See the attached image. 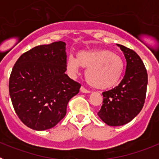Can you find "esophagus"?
<instances>
[{"mask_svg": "<svg viewBox=\"0 0 159 159\" xmlns=\"http://www.w3.org/2000/svg\"><path fill=\"white\" fill-rule=\"evenodd\" d=\"M80 92H82V93H85V94L91 93V92H90L89 90H87V89H85V88H84V87H81V88H80Z\"/></svg>", "mask_w": 159, "mask_h": 159, "instance_id": "esophagus-1", "label": "esophagus"}]
</instances>
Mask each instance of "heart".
Returning a JSON list of instances; mask_svg holds the SVG:
<instances>
[{
  "label": "heart",
  "mask_w": 159,
  "mask_h": 159,
  "mask_svg": "<svg viewBox=\"0 0 159 159\" xmlns=\"http://www.w3.org/2000/svg\"><path fill=\"white\" fill-rule=\"evenodd\" d=\"M66 66L71 75L77 74L80 67L86 68L85 77L90 86L102 90L116 86L124 70L123 59L107 49L80 52L76 59L67 57Z\"/></svg>",
  "instance_id": "b5f03b06"
}]
</instances>
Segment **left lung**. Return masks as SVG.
Here are the masks:
<instances>
[{
	"instance_id": "obj_1",
	"label": "left lung",
	"mask_w": 159,
	"mask_h": 159,
	"mask_svg": "<svg viewBox=\"0 0 159 159\" xmlns=\"http://www.w3.org/2000/svg\"><path fill=\"white\" fill-rule=\"evenodd\" d=\"M127 61L125 75L116 88L103 92V101L98 116L106 124L119 127L130 123L141 111L146 99L147 72L139 55L117 44Z\"/></svg>"
}]
</instances>
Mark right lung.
<instances>
[{"mask_svg": "<svg viewBox=\"0 0 159 159\" xmlns=\"http://www.w3.org/2000/svg\"><path fill=\"white\" fill-rule=\"evenodd\" d=\"M66 43L54 42L22 54L9 78V95L22 123L35 130L55 127L81 85L68 77Z\"/></svg>", "mask_w": 159, "mask_h": 159, "instance_id": "obj_1", "label": "right lung"}]
</instances>
